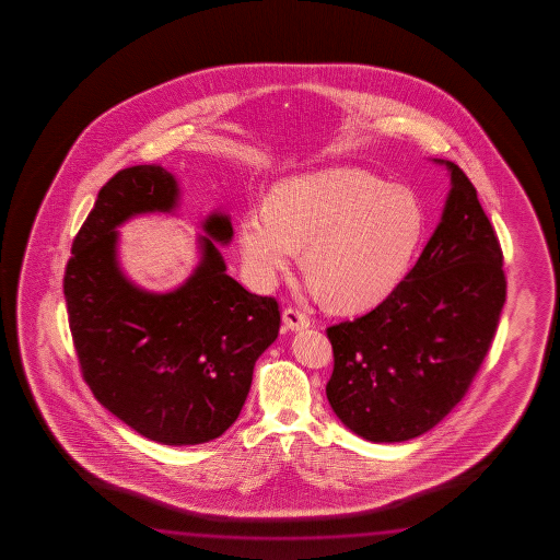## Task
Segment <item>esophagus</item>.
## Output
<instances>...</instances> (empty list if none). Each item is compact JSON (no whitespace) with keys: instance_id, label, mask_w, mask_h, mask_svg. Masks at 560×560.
<instances>
[{"instance_id":"obj_1","label":"esophagus","mask_w":560,"mask_h":560,"mask_svg":"<svg viewBox=\"0 0 560 560\" xmlns=\"http://www.w3.org/2000/svg\"><path fill=\"white\" fill-rule=\"evenodd\" d=\"M282 319L292 331H300V329H305L310 325V317L300 307H292V305L285 307Z\"/></svg>"}]
</instances>
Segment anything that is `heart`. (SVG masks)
Returning <instances> with one entry per match:
<instances>
[{
	"instance_id": "obj_1",
	"label": "heart",
	"mask_w": 560,
	"mask_h": 560,
	"mask_svg": "<svg viewBox=\"0 0 560 560\" xmlns=\"http://www.w3.org/2000/svg\"><path fill=\"white\" fill-rule=\"evenodd\" d=\"M425 233L418 196L369 172L329 168L280 182L270 206L241 221V248L258 284H270L305 247V275L342 310L378 302L408 272Z\"/></svg>"
}]
</instances>
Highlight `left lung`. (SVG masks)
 I'll use <instances>...</instances> for the list:
<instances>
[{
	"instance_id": "obj_1",
	"label": "left lung",
	"mask_w": 560,
	"mask_h": 560,
	"mask_svg": "<svg viewBox=\"0 0 560 560\" xmlns=\"http://www.w3.org/2000/svg\"><path fill=\"white\" fill-rule=\"evenodd\" d=\"M446 166L453 188L416 266L372 312L327 327V399L374 443L423 435L465 398L505 304L498 235L472 182Z\"/></svg>"
}]
</instances>
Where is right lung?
<instances>
[{"instance_id": "obj_1", "label": "right lung", "mask_w": 560, "mask_h": 560, "mask_svg": "<svg viewBox=\"0 0 560 560\" xmlns=\"http://www.w3.org/2000/svg\"><path fill=\"white\" fill-rule=\"evenodd\" d=\"M178 188L161 166H131L105 182L72 243L65 270L68 325L95 399L162 445H199L235 423L253 369L280 331L272 295L250 294L225 272L219 243L233 228L211 215L201 265L171 294L125 280L115 228L147 211H171Z\"/></svg>"}]
</instances>
